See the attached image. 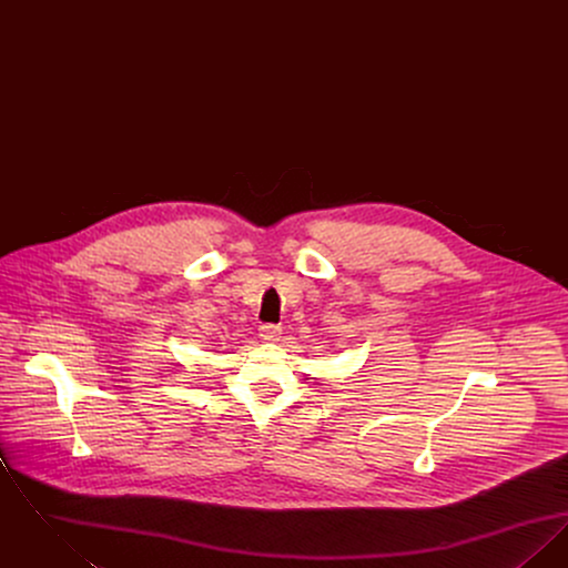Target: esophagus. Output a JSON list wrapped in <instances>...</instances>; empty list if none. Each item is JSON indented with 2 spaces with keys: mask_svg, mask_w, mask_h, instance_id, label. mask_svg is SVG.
Here are the masks:
<instances>
[{
  "mask_svg": "<svg viewBox=\"0 0 568 568\" xmlns=\"http://www.w3.org/2000/svg\"><path fill=\"white\" fill-rule=\"evenodd\" d=\"M281 334H283V329H281L278 325L264 324L260 327V336H262L264 341H268V343H276V341L281 338Z\"/></svg>",
  "mask_w": 568,
  "mask_h": 568,
  "instance_id": "34e87169",
  "label": "esophagus"
}]
</instances>
